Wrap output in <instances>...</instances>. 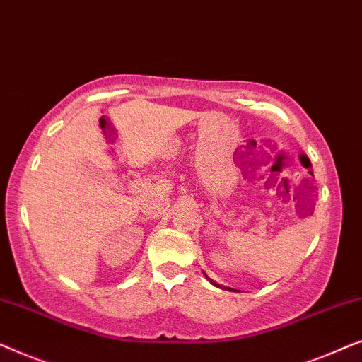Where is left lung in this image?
Masks as SVG:
<instances>
[{"mask_svg": "<svg viewBox=\"0 0 362 362\" xmlns=\"http://www.w3.org/2000/svg\"><path fill=\"white\" fill-rule=\"evenodd\" d=\"M203 276H205V277H206V281H208V282H210V284H213V285H215V287H218V288H223V290H230V292H239V290H234V288H230V287H225V285H220V284H216L215 281H213V279H210V277H208L205 272H203Z\"/></svg>", "mask_w": 362, "mask_h": 362, "instance_id": "left-lung-1", "label": "left lung"}]
</instances>
